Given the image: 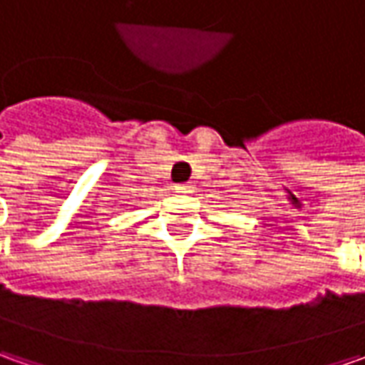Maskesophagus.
<instances>
[{
    "mask_svg": "<svg viewBox=\"0 0 365 365\" xmlns=\"http://www.w3.org/2000/svg\"><path fill=\"white\" fill-rule=\"evenodd\" d=\"M176 190H178V192H195V185H192V182H185V185H178Z\"/></svg>",
    "mask_w": 365,
    "mask_h": 365,
    "instance_id": "esophagus-1",
    "label": "esophagus"
}]
</instances>
